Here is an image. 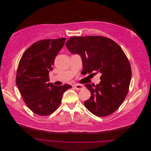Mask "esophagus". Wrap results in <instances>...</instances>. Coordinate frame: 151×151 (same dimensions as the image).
I'll use <instances>...</instances> for the list:
<instances>
[{
  "mask_svg": "<svg viewBox=\"0 0 151 151\" xmlns=\"http://www.w3.org/2000/svg\"><path fill=\"white\" fill-rule=\"evenodd\" d=\"M74 87H75V88H76L77 90H81L83 88V86L81 85V84H75L74 86Z\"/></svg>",
  "mask_w": 151,
  "mask_h": 151,
  "instance_id": "1",
  "label": "esophagus"
}]
</instances>
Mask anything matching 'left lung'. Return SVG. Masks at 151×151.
Wrapping results in <instances>:
<instances>
[{
	"label": "left lung",
	"instance_id": "left-lung-1",
	"mask_svg": "<svg viewBox=\"0 0 151 151\" xmlns=\"http://www.w3.org/2000/svg\"><path fill=\"white\" fill-rule=\"evenodd\" d=\"M66 46L71 53L81 56L86 73H101L99 84H85L91 93L84 102L86 108L98 116L116 111L127 96L132 77L130 64L121 47L98 36L70 37Z\"/></svg>",
	"mask_w": 151,
	"mask_h": 151
}]
</instances>
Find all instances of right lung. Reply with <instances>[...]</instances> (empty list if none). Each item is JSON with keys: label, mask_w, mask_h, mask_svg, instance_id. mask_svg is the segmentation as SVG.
Here are the masks:
<instances>
[{"label": "right lung", "mask_w": 151, "mask_h": 151, "mask_svg": "<svg viewBox=\"0 0 151 151\" xmlns=\"http://www.w3.org/2000/svg\"><path fill=\"white\" fill-rule=\"evenodd\" d=\"M65 38L44 39L33 43L23 53L18 64L16 84L27 106L34 113L47 116L61 104L69 84L49 83V71L65 42Z\"/></svg>", "instance_id": "right-lung-1"}]
</instances>
